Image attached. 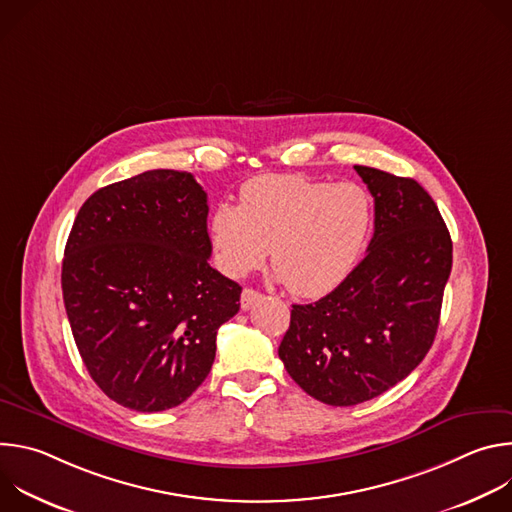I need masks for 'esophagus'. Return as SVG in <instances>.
I'll use <instances>...</instances> for the list:
<instances>
[{"mask_svg": "<svg viewBox=\"0 0 512 512\" xmlns=\"http://www.w3.org/2000/svg\"><path fill=\"white\" fill-rule=\"evenodd\" d=\"M263 300V294H259L257 289H251V287H245L243 294H241V308L243 310H251L257 302Z\"/></svg>", "mask_w": 512, "mask_h": 512, "instance_id": "esophagus-1", "label": "esophagus"}]
</instances>
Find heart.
<instances>
[{
	"mask_svg": "<svg viewBox=\"0 0 512 512\" xmlns=\"http://www.w3.org/2000/svg\"><path fill=\"white\" fill-rule=\"evenodd\" d=\"M373 229L369 192L354 182L267 174L241 188L239 206L218 202L208 235L218 267L231 277L259 269L270 249L291 294L320 298L358 265Z\"/></svg>",
	"mask_w": 512,
	"mask_h": 512,
	"instance_id": "b5f03b06",
	"label": "heart"
}]
</instances>
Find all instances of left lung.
<instances>
[{
    "mask_svg": "<svg viewBox=\"0 0 512 512\" xmlns=\"http://www.w3.org/2000/svg\"><path fill=\"white\" fill-rule=\"evenodd\" d=\"M375 198L369 253L328 296L291 306L283 367L310 397L350 407L403 381L429 352L452 271V239L413 178L354 166Z\"/></svg>",
    "mask_w": 512,
    "mask_h": 512,
    "instance_id": "left-lung-1",
    "label": "left lung"
}]
</instances>
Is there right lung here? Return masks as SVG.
I'll use <instances>...</instances> for the list:
<instances>
[{
	"label": "right lung",
	"instance_id": "right-lung-1",
	"mask_svg": "<svg viewBox=\"0 0 512 512\" xmlns=\"http://www.w3.org/2000/svg\"><path fill=\"white\" fill-rule=\"evenodd\" d=\"M206 192L188 172L150 170L81 206L62 259V298L81 358L115 403L166 411L208 377L216 332L241 285L210 267Z\"/></svg>",
	"mask_w": 512,
	"mask_h": 512
}]
</instances>
